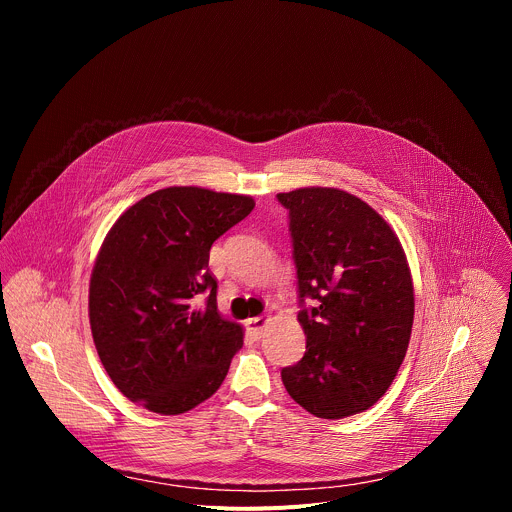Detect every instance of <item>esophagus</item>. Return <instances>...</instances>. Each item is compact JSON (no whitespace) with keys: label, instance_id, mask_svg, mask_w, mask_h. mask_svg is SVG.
Listing matches in <instances>:
<instances>
[{"label":"esophagus","instance_id":"34e87169","mask_svg":"<svg viewBox=\"0 0 512 512\" xmlns=\"http://www.w3.org/2000/svg\"><path fill=\"white\" fill-rule=\"evenodd\" d=\"M267 322H269V320H267L265 316H255V318L247 320V330H249V334H251L255 340H259V338L263 336V330H265Z\"/></svg>","mask_w":512,"mask_h":512}]
</instances>
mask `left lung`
<instances>
[{"label": "left lung", "mask_w": 512, "mask_h": 512, "mask_svg": "<svg viewBox=\"0 0 512 512\" xmlns=\"http://www.w3.org/2000/svg\"><path fill=\"white\" fill-rule=\"evenodd\" d=\"M289 210L304 358L281 371L298 405L322 419L373 407L405 358L415 298L405 251L385 218L338 188L277 194ZM317 304L306 309L303 302Z\"/></svg>", "instance_id": "obj_1"}]
</instances>
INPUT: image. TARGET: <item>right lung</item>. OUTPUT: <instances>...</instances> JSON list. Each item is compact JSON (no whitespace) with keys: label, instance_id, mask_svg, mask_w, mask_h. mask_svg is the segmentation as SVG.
Listing matches in <instances>:
<instances>
[{"label":"right lung","instance_id":"obj_1","mask_svg":"<svg viewBox=\"0 0 512 512\" xmlns=\"http://www.w3.org/2000/svg\"><path fill=\"white\" fill-rule=\"evenodd\" d=\"M253 206L243 194L170 186L129 206L107 233L89 320L103 367L129 401L178 415L223 385L243 328L216 310L208 257Z\"/></svg>","mask_w":512,"mask_h":512}]
</instances>
